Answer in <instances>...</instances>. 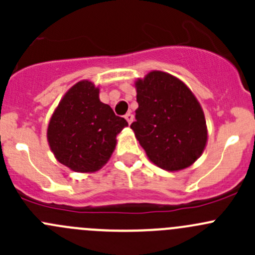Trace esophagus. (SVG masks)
<instances>
[{
	"mask_svg": "<svg viewBox=\"0 0 255 255\" xmlns=\"http://www.w3.org/2000/svg\"><path fill=\"white\" fill-rule=\"evenodd\" d=\"M125 118L127 120V122L129 123V125L133 122V115H132V113H127V115L125 116Z\"/></svg>",
	"mask_w": 255,
	"mask_h": 255,
	"instance_id": "obj_1",
	"label": "esophagus"
}]
</instances>
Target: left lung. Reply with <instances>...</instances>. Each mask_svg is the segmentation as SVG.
<instances>
[{"label": "left lung", "instance_id": "left-lung-1", "mask_svg": "<svg viewBox=\"0 0 255 255\" xmlns=\"http://www.w3.org/2000/svg\"><path fill=\"white\" fill-rule=\"evenodd\" d=\"M138 109L130 125L148 158L169 171L191 165L207 142L206 121L189 87L161 71L135 82Z\"/></svg>", "mask_w": 255, "mask_h": 255}]
</instances>
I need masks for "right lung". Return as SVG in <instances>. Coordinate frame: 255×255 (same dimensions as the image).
Returning a JSON list of instances; mask_svg holds the SVG:
<instances>
[{
    "instance_id": "1",
    "label": "right lung",
    "mask_w": 255,
    "mask_h": 255,
    "mask_svg": "<svg viewBox=\"0 0 255 255\" xmlns=\"http://www.w3.org/2000/svg\"><path fill=\"white\" fill-rule=\"evenodd\" d=\"M128 126L99 99V89L80 81L65 94L48 126V142L61 164L78 173L104 166L116 146V135Z\"/></svg>"
}]
</instances>
